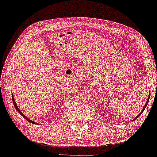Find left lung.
<instances>
[{
  "label": "left lung",
  "instance_id": "left-lung-1",
  "mask_svg": "<svg viewBox=\"0 0 157 157\" xmlns=\"http://www.w3.org/2000/svg\"><path fill=\"white\" fill-rule=\"evenodd\" d=\"M150 95H151V94H149V96H148V98H147V102H146V104H145V107H144L143 110H142V111H141V113H140V114H139V115H138V116H137V117H136V118H135V119H133V121H134V120H135V119H137V118H138L139 117H140V116L141 115V114H142V113H143V111H144V110H145V107H146V106H147V103H148V101H149V98H150Z\"/></svg>",
  "mask_w": 157,
  "mask_h": 157
}]
</instances>
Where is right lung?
I'll use <instances>...</instances> for the list:
<instances>
[{
  "label": "right lung",
  "instance_id": "add662e5",
  "mask_svg": "<svg viewBox=\"0 0 157 157\" xmlns=\"http://www.w3.org/2000/svg\"><path fill=\"white\" fill-rule=\"evenodd\" d=\"M12 101H13V104H14V106H15V109H16V110H17V112H18V113H20V114H21V116H22V117H24V119H25L26 121H29V122H30V123H33V124H37V123H36V122H34V121H32V120H31V119H28V118H27V117H25V116H24V114H23V113H21V110H19V108H18V107H17V105H16V102H15V99H14V98H13V95H12Z\"/></svg>",
  "mask_w": 157,
  "mask_h": 157
}]
</instances>
